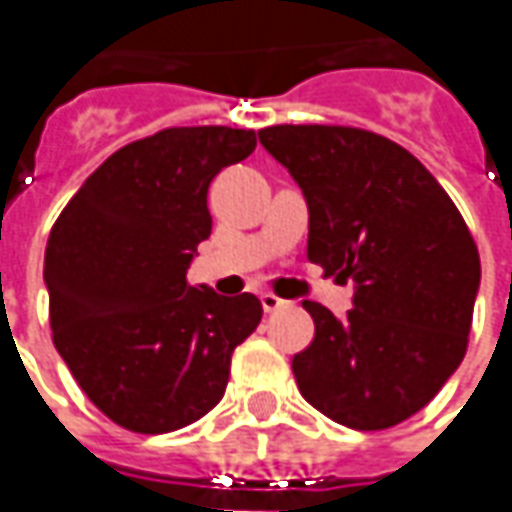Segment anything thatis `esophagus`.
<instances>
[{"label": "esophagus", "mask_w": 512, "mask_h": 512, "mask_svg": "<svg viewBox=\"0 0 512 512\" xmlns=\"http://www.w3.org/2000/svg\"><path fill=\"white\" fill-rule=\"evenodd\" d=\"M287 302L285 299H279V296H273V293H262V307H265L267 313H273V310H282Z\"/></svg>", "instance_id": "34e87169"}]
</instances>
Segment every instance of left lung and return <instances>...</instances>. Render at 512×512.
Returning a JSON list of instances; mask_svg holds the SVG:
<instances>
[{
    "instance_id": "left-lung-1",
    "label": "left lung",
    "mask_w": 512,
    "mask_h": 512,
    "mask_svg": "<svg viewBox=\"0 0 512 512\" xmlns=\"http://www.w3.org/2000/svg\"><path fill=\"white\" fill-rule=\"evenodd\" d=\"M259 142L307 202V259L353 282L342 319L302 302L316 336L293 356L299 393L327 419L384 430L456 373L482 282L462 213L422 162L370 130L273 125Z\"/></svg>"
}]
</instances>
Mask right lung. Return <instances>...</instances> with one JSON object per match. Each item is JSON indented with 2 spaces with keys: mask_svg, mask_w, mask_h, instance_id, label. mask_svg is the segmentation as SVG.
<instances>
[{
  "mask_svg": "<svg viewBox=\"0 0 512 512\" xmlns=\"http://www.w3.org/2000/svg\"><path fill=\"white\" fill-rule=\"evenodd\" d=\"M253 148V130H159L93 170L50 230L53 344L90 402L133 433H170L213 410L236 344L262 322L253 293L187 285L213 227L207 187Z\"/></svg>",
  "mask_w": 512,
  "mask_h": 512,
  "instance_id": "right-lung-1",
  "label": "right lung"
}]
</instances>
